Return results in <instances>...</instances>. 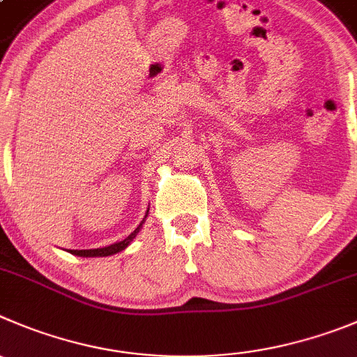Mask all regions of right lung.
Returning a JSON list of instances; mask_svg holds the SVG:
<instances>
[{
  "instance_id": "obj_1",
  "label": "right lung",
  "mask_w": 357,
  "mask_h": 357,
  "mask_svg": "<svg viewBox=\"0 0 357 357\" xmlns=\"http://www.w3.org/2000/svg\"><path fill=\"white\" fill-rule=\"evenodd\" d=\"M147 213H149V210H147ZM145 217H147V215H145ZM145 217H144V220L138 224L137 229H135V231L131 233L130 236H126L124 240H121V242H115V243H112V245L101 247V249H84V250L73 249V250H68V252L73 254V256H79V257H107V256H114V254H117V252H122L126 247L133 242L135 236L138 235V231H140L142 226H144V222H145Z\"/></svg>"
}]
</instances>
